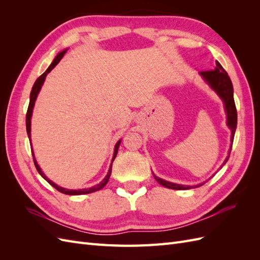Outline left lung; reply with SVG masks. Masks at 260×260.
Here are the masks:
<instances>
[{
  "label": "left lung",
  "instance_id": "8db88e82",
  "mask_svg": "<svg viewBox=\"0 0 260 260\" xmlns=\"http://www.w3.org/2000/svg\"><path fill=\"white\" fill-rule=\"evenodd\" d=\"M200 75L203 78V80L210 86V89L212 91H215L217 93V95L222 100L224 104V111L226 114V124L231 130V146L229 149V154H228L226 158L224 159L222 166H220V169H221L228 161V159H229L233 139H234V133H235V129H237V123H238L237 107H235L234 99H233V85H232L230 77L228 76L222 66L219 64V61H216V67L214 70L201 72ZM153 176L159 184H161L165 187L172 188V190H190L192 187H198L205 183V182L200 183L198 185H183V184H178L174 182H169V181H166V180H162L157 176H155L154 172H153Z\"/></svg>",
  "mask_w": 260,
  "mask_h": 260
}]
</instances>
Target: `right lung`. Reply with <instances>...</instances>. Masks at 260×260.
Wrapping results in <instances>:
<instances>
[{
    "label": "right lung",
    "instance_id": "obj_1",
    "mask_svg": "<svg viewBox=\"0 0 260 260\" xmlns=\"http://www.w3.org/2000/svg\"><path fill=\"white\" fill-rule=\"evenodd\" d=\"M67 51H68V49H65V50H62L61 52H59V53L56 55V57L54 58V60L52 61V64L49 66V68L46 69L45 72L36 80V82H35V84H34V86H32V90H31V93H30V102H29L28 111H27V115H26V128H27V135H28V138H29V141H30V145H32V144H31V117H32V112H34V107H35L36 100H37V98H38V94H39V92H40V90H41V88H42V85H43V83H44L45 77L48 76V74L51 72V70L58 64V62L60 61V59L62 58V56H64L65 53H66ZM120 143H121V140L118 141V142H117L116 145H115L114 155H113L112 162H111V167H109L108 172H107V175L105 176V178H104L103 180H102L101 182H100L99 184H96V185H94V186L89 187V188H79V190H69V188L61 187V186L57 185L56 183H54L52 180H50L48 177H46V176L44 175V172L41 170L40 166H39V165H38V161H37L36 157H35V154H34V148H31V152H32L35 166H36L38 172H39V174H40V176H41L44 180L48 181V182H49L53 187L56 188V190L59 191L60 193H64V194H67V195H82V194H89V193L96 192V191L101 190V188H103V187L107 184L108 180H109V177H111V174H112V165H113L114 159L116 158V155H117V153H118V148H119Z\"/></svg>",
    "mask_w": 260,
    "mask_h": 260
}]
</instances>
